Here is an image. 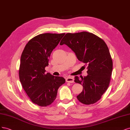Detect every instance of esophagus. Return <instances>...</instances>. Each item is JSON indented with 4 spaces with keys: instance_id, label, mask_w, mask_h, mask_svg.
Instances as JSON below:
<instances>
[{
    "instance_id": "34e87169",
    "label": "esophagus",
    "mask_w": 130,
    "mask_h": 130,
    "mask_svg": "<svg viewBox=\"0 0 130 130\" xmlns=\"http://www.w3.org/2000/svg\"><path fill=\"white\" fill-rule=\"evenodd\" d=\"M66 82L70 83H72L74 82V79L72 77H67L66 78Z\"/></svg>"
}]
</instances>
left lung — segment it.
Here are the masks:
<instances>
[{"instance_id": "1", "label": "left lung", "mask_w": 130, "mask_h": 130, "mask_svg": "<svg viewBox=\"0 0 130 130\" xmlns=\"http://www.w3.org/2000/svg\"><path fill=\"white\" fill-rule=\"evenodd\" d=\"M63 44L87 66V76L81 79L74 78V82L83 86V91L77 96L78 100L85 105L97 102L107 90L112 75L113 62L107 45L99 37L85 31L66 33L60 43Z\"/></svg>"}]
</instances>
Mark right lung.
I'll return each mask as SVG.
<instances>
[{"instance_id":"right-lung-1","label":"right lung","mask_w":130,"mask_h":130,"mask_svg":"<svg viewBox=\"0 0 130 130\" xmlns=\"http://www.w3.org/2000/svg\"><path fill=\"white\" fill-rule=\"evenodd\" d=\"M65 33H43L33 38L25 47L20 58L19 79L32 103L47 106L56 99L58 89L65 83L61 77L45 73L49 58Z\"/></svg>"}]
</instances>
